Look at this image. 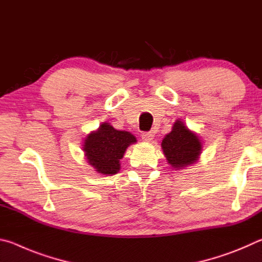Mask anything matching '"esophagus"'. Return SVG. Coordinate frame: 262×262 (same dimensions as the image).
<instances>
[{
  "label": "esophagus",
  "instance_id": "esophagus-1",
  "mask_svg": "<svg viewBox=\"0 0 262 262\" xmlns=\"http://www.w3.org/2000/svg\"><path fill=\"white\" fill-rule=\"evenodd\" d=\"M141 139H142V141H144V142H150V141H152V139H154V134H152V133H143V134L141 135Z\"/></svg>",
  "mask_w": 262,
  "mask_h": 262
}]
</instances>
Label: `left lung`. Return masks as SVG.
Instances as JSON below:
<instances>
[{
    "label": "left lung",
    "mask_w": 262,
    "mask_h": 262,
    "mask_svg": "<svg viewBox=\"0 0 262 262\" xmlns=\"http://www.w3.org/2000/svg\"><path fill=\"white\" fill-rule=\"evenodd\" d=\"M161 147L168 165L174 170H184L200 158L202 141L196 133L190 130L181 119H178L172 130L164 136Z\"/></svg>",
    "instance_id": "8db88e82"
}]
</instances>
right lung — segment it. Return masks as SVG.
I'll use <instances>...</instances> for the list:
<instances>
[{
	"label": "right lung",
	"instance_id": "1",
	"mask_svg": "<svg viewBox=\"0 0 262 262\" xmlns=\"http://www.w3.org/2000/svg\"><path fill=\"white\" fill-rule=\"evenodd\" d=\"M136 137L129 132L118 130L108 122H103L97 130L83 141V151L89 165L101 176H113L120 170L126 149L134 144Z\"/></svg>",
	"mask_w": 262,
	"mask_h": 262
}]
</instances>
